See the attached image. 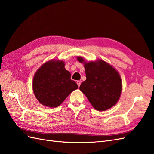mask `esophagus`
<instances>
[{"label":"esophagus","mask_w":154,"mask_h":154,"mask_svg":"<svg viewBox=\"0 0 154 154\" xmlns=\"http://www.w3.org/2000/svg\"><path fill=\"white\" fill-rule=\"evenodd\" d=\"M77 85H78V86L79 87L80 86V85H81V81H77Z\"/></svg>","instance_id":"esophagus-1"}]
</instances>
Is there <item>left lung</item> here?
Masks as SVG:
<instances>
[{"mask_svg": "<svg viewBox=\"0 0 154 154\" xmlns=\"http://www.w3.org/2000/svg\"><path fill=\"white\" fill-rule=\"evenodd\" d=\"M77 60L85 64L86 77L79 89L94 108L103 111L115 105L122 92V79L117 71L101 60L86 63L81 57Z\"/></svg>", "mask_w": 154, "mask_h": 154, "instance_id": "left-lung-1", "label": "left lung"}]
</instances>
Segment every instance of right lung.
I'll return each mask as SVG.
<instances>
[{
  "instance_id": "add662e5",
  "label": "right lung",
  "mask_w": 154,
  "mask_h": 154,
  "mask_svg": "<svg viewBox=\"0 0 154 154\" xmlns=\"http://www.w3.org/2000/svg\"><path fill=\"white\" fill-rule=\"evenodd\" d=\"M64 66L63 61L50 60L43 64L35 73L33 92L43 105L57 107L73 90L78 88Z\"/></svg>"
}]
</instances>
